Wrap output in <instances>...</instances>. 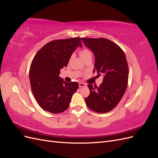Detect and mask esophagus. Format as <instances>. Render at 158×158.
<instances>
[{"label": "esophagus", "instance_id": "esophagus-1", "mask_svg": "<svg viewBox=\"0 0 158 158\" xmlns=\"http://www.w3.org/2000/svg\"><path fill=\"white\" fill-rule=\"evenodd\" d=\"M85 86H86V84H85L84 83H82V82H80V83H79V87H80V88L85 87Z\"/></svg>", "mask_w": 158, "mask_h": 158}]
</instances>
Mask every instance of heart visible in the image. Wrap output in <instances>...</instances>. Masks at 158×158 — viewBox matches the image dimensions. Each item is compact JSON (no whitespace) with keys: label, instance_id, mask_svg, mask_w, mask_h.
I'll list each match as a JSON object with an SVG mask.
<instances>
[{"label":"heart","instance_id":"heart-1","mask_svg":"<svg viewBox=\"0 0 158 158\" xmlns=\"http://www.w3.org/2000/svg\"><path fill=\"white\" fill-rule=\"evenodd\" d=\"M79 55L83 60L88 58H92V52L88 49L84 48L79 51Z\"/></svg>","mask_w":158,"mask_h":158}]
</instances>
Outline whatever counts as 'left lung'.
I'll return each instance as SVG.
<instances>
[{"instance_id":"left-lung-1","label":"left lung","mask_w":158,"mask_h":158,"mask_svg":"<svg viewBox=\"0 0 158 158\" xmlns=\"http://www.w3.org/2000/svg\"><path fill=\"white\" fill-rule=\"evenodd\" d=\"M95 56L94 73L103 76L98 87L88 84L90 94L85 98L92 111L104 113L111 111L121 101L127 88L128 71L125 52L114 42L105 38H81Z\"/></svg>"}]
</instances>
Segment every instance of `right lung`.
Listing matches in <instances>:
<instances>
[{"label": "right lung", "instance_id": "right-lung-1", "mask_svg": "<svg viewBox=\"0 0 158 158\" xmlns=\"http://www.w3.org/2000/svg\"><path fill=\"white\" fill-rule=\"evenodd\" d=\"M82 47L79 37L52 41L40 49L31 63L30 80L37 103L45 111L60 113L69 106L78 83L66 82L59 77L60 70L67 66L73 52Z\"/></svg>", "mask_w": 158, "mask_h": 158}]
</instances>
